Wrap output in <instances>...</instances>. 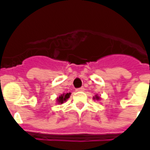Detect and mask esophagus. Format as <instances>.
Returning <instances> with one entry per match:
<instances>
[{
  "label": "esophagus",
  "mask_w": 150,
  "mask_h": 150,
  "mask_svg": "<svg viewBox=\"0 0 150 150\" xmlns=\"http://www.w3.org/2000/svg\"><path fill=\"white\" fill-rule=\"evenodd\" d=\"M76 91H84V88L83 87H81V88H79L76 89Z\"/></svg>",
  "instance_id": "obj_1"
}]
</instances>
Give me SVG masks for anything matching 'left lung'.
<instances>
[{"instance_id": "8db88e82", "label": "left lung", "mask_w": 150, "mask_h": 150, "mask_svg": "<svg viewBox=\"0 0 150 150\" xmlns=\"http://www.w3.org/2000/svg\"><path fill=\"white\" fill-rule=\"evenodd\" d=\"M94 99H96V100H99V99H100V97H99V96H96V98H94Z\"/></svg>"}]
</instances>
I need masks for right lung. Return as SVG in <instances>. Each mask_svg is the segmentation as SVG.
I'll list each match as a JSON object with an SVG mask.
<instances>
[{
	"mask_svg": "<svg viewBox=\"0 0 150 150\" xmlns=\"http://www.w3.org/2000/svg\"><path fill=\"white\" fill-rule=\"evenodd\" d=\"M70 96H71V93H70V92H69V93H67V94L61 95V96L57 99V102L59 103V104H62V103H64V102L70 97Z\"/></svg>",
	"mask_w": 150,
	"mask_h": 150,
	"instance_id": "obj_1",
	"label": "right lung"
}]
</instances>
